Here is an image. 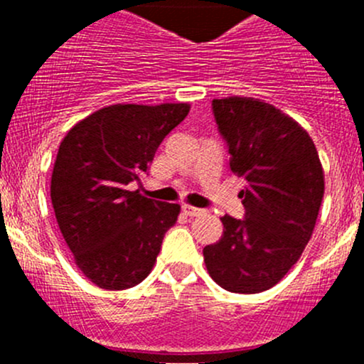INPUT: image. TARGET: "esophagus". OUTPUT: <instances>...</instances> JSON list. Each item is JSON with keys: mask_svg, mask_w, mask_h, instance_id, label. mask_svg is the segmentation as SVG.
<instances>
[{"mask_svg": "<svg viewBox=\"0 0 364 364\" xmlns=\"http://www.w3.org/2000/svg\"><path fill=\"white\" fill-rule=\"evenodd\" d=\"M183 213H185L186 216H199V215H203L204 209H200V208H193V205L185 204V205H183Z\"/></svg>", "mask_w": 364, "mask_h": 364, "instance_id": "obj_1", "label": "esophagus"}]
</instances>
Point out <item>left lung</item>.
<instances>
[{
	"label": "left lung",
	"mask_w": 364,
	"mask_h": 364,
	"mask_svg": "<svg viewBox=\"0 0 364 364\" xmlns=\"http://www.w3.org/2000/svg\"><path fill=\"white\" fill-rule=\"evenodd\" d=\"M229 168L245 178V218L222 216L223 234L204 248L209 277L229 292L277 285L310 241L324 197V172L306 130L255 98L211 102Z\"/></svg>",
	"instance_id": "1"
}]
</instances>
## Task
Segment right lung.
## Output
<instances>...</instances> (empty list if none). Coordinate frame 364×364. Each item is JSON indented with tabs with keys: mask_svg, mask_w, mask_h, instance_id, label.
Listing matches in <instances>:
<instances>
[{
	"mask_svg": "<svg viewBox=\"0 0 364 364\" xmlns=\"http://www.w3.org/2000/svg\"><path fill=\"white\" fill-rule=\"evenodd\" d=\"M188 104H117L79 121L60 144L50 200L79 269L95 285L123 291L153 269L178 204L130 192Z\"/></svg>",
	"mask_w": 364,
	"mask_h": 364,
	"instance_id": "1",
	"label": "right lung"
}]
</instances>
